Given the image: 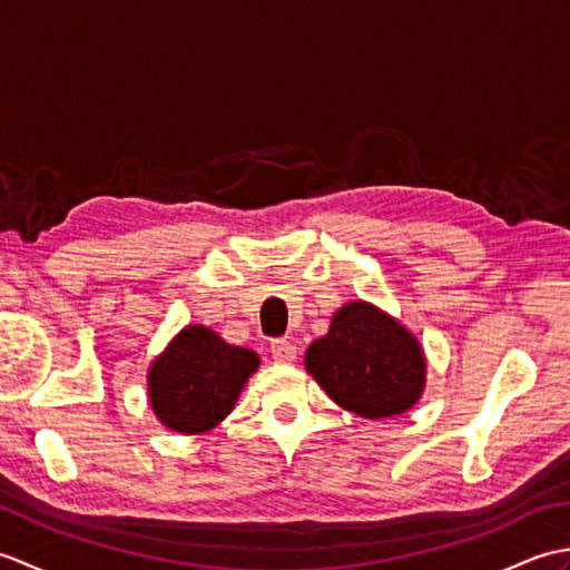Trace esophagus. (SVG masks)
Here are the masks:
<instances>
[{"label": "esophagus", "instance_id": "34e87169", "mask_svg": "<svg viewBox=\"0 0 570 570\" xmlns=\"http://www.w3.org/2000/svg\"><path fill=\"white\" fill-rule=\"evenodd\" d=\"M272 357L278 365H292L296 360V345L292 341H286V337H278V341L272 343Z\"/></svg>", "mask_w": 570, "mask_h": 570}]
</instances>
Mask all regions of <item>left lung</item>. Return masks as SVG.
I'll use <instances>...</instances> for the list:
<instances>
[{
  "label": "left lung",
  "instance_id": "left-lung-1",
  "mask_svg": "<svg viewBox=\"0 0 570 570\" xmlns=\"http://www.w3.org/2000/svg\"><path fill=\"white\" fill-rule=\"evenodd\" d=\"M306 370L335 404L365 419L411 409L426 380L416 337L365 301L335 313L328 335L306 350Z\"/></svg>",
  "mask_w": 570,
  "mask_h": 570
}]
</instances>
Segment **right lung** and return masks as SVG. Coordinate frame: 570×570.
<instances>
[{
  "mask_svg": "<svg viewBox=\"0 0 570 570\" xmlns=\"http://www.w3.org/2000/svg\"><path fill=\"white\" fill-rule=\"evenodd\" d=\"M259 357L203 325L184 328L149 372L151 409L164 426L203 433L233 411Z\"/></svg>",
  "mask_w": 570,
  "mask_h": 570,
  "instance_id": "obj_1",
  "label": "right lung"
}]
</instances>
